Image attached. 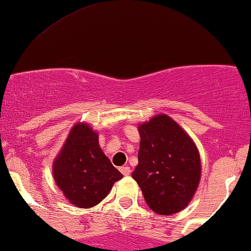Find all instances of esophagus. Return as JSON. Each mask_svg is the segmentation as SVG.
Instances as JSON below:
<instances>
[{"label":"esophagus","instance_id":"1","mask_svg":"<svg viewBox=\"0 0 251 251\" xmlns=\"http://www.w3.org/2000/svg\"><path fill=\"white\" fill-rule=\"evenodd\" d=\"M120 171L122 172L125 176H129V175H130V169H129L128 166H122V168L120 169Z\"/></svg>","mask_w":251,"mask_h":251}]
</instances>
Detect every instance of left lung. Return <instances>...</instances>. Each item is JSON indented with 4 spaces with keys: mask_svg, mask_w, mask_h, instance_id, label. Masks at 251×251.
Here are the masks:
<instances>
[{
    "mask_svg": "<svg viewBox=\"0 0 251 251\" xmlns=\"http://www.w3.org/2000/svg\"><path fill=\"white\" fill-rule=\"evenodd\" d=\"M139 134V164L131 177L152 211L161 215L180 212L200 183L198 148L178 123L164 114L140 125Z\"/></svg>",
    "mask_w": 251,
    "mask_h": 251,
    "instance_id": "1",
    "label": "left lung"
}]
</instances>
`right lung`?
Wrapping results in <instances>:
<instances>
[{
	"instance_id": "obj_1",
	"label": "right lung",
	"mask_w": 251,
	"mask_h": 251,
	"mask_svg": "<svg viewBox=\"0 0 251 251\" xmlns=\"http://www.w3.org/2000/svg\"><path fill=\"white\" fill-rule=\"evenodd\" d=\"M52 175L67 200L79 208L98 204L123 177L101 151L98 133L87 123L73 126L53 161Z\"/></svg>"
}]
</instances>
